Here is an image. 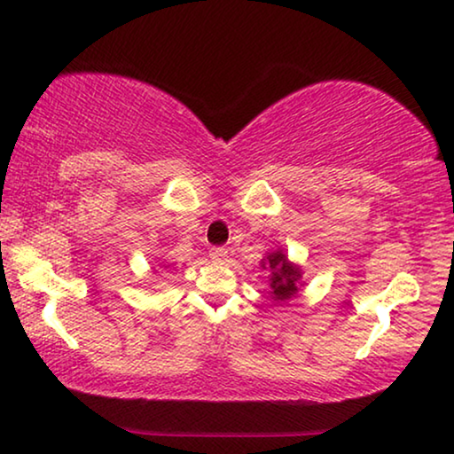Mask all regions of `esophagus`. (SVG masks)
<instances>
[{"instance_id": "34e87169", "label": "esophagus", "mask_w": 454, "mask_h": 454, "mask_svg": "<svg viewBox=\"0 0 454 454\" xmlns=\"http://www.w3.org/2000/svg\"><path fill=\"white\" fill-rule=\"evenodd\" d=\"M227 247H210V252H208V256L215 260V262H225V258H227Z\"/></svg>"}]
</instances>
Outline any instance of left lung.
Wrapping results in <instances>:
<instances>
[{"label":"left lung","instance_id":"1","mask_svg":"<svg viewBox=\"0 0 454 454\" xmlns=\"http://www.w3.org/2000/svg\"><path fill=\"white\" fill-rule=\"evenodd\" d=\"M262 269H270V295L275 301H287L297 294V285L301 278V269L289 258L285 256L283 250L270 252L269 256L262 258Z\"/></svg>","mask_w":454,"mask_h":454}]
</instances>
